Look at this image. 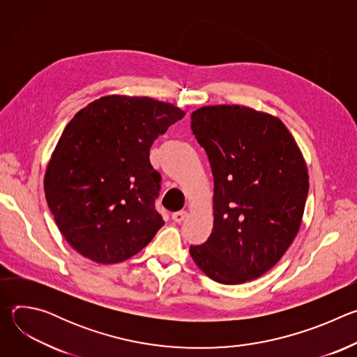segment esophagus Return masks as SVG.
Returning a JSON list of instances; mask_svg holds the SVG:
<instances>
[{
    "mask_svg": "<svg viewBox=\"0 0 357 357\" xmlns=\"http://www.w3.org/2000/svg\"><path fill=\"white\" fill-rule=\"evenodd\" d=\"M186 218H188V212H186V211H181V212H175V213H172V220H174V222H176V223L183 222Z\"/></svg>",
    "mask_w": 357,
    "mask_h": 357,
    "instance_id": "34e87169",
    "label": "esophagus"
}]
</instances>
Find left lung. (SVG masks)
Segmentation results:
<instances>
[{
	"label": "left lung",
	"instance_id": "1",
	"mask_svg": "<svg viewBox=\"0 0 357 357\" xmlns=\"http://www.w3.org/2000/svg\"><path fill=\"white\" fill-rule=\"evenodd\" d=\"M215 181L213 229L189 251L209 278L226 285L271 270L299 231L308 168L285 124L237 105L205 106L190 116Z\"/></svg>",
	"mask_w": 357,
	"mask_h": 357
}]
</instances>
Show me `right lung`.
<instances>
[{
  "label": "right lung",
  "mask_w": 357,
  "mask_h": 357,
  "mask_svg": "<svg viewBox=\"0 0 357 357\" xmlns=\"http://www.w3.org/2000/svg\"><path fill=\"white\" fill-rule=\"evenodd\" d=\"M185 112L151 97L112 94L77 112L45 172V197L66 241L98 264L139 252L164 226L161 175L149 148Z\"/></svg>",
  "instance_id": "add662e5"
}]
</instances>
